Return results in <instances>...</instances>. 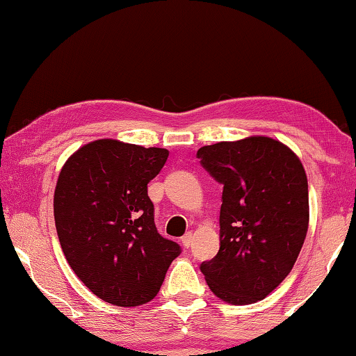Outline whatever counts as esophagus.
Wrapping results in <instances>:
<instances>
[{"label": "esophagus", "instance_id": "esophagus-1", "mask_svg": "<svg viewBox=\"0 0 356 356\" xmlns=\"http://www.w3.org/2000/svg\"><path fill=\"white\" fill-rule=\"evenodd\" d=\"M191 243H193V234L191 232L185 234V236L182 237V245L185 246V248H190Z\"/></svg>", "mask_w": 356, "mask_h": 356}]
</instances>
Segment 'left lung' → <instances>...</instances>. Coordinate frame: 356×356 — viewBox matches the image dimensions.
<instances>
[{
    "label": "left lung",
    "mask_w": 356,
    "mask_h": 356,
    "mask_svg": "<svg viewBox=\"0 0 356 356\" xmlns=\"http://www.w3.org/2000/svg\"><path fill=\"white\" fill-rule=\"evenodd\" d=\"M197 156L222 184L220 251L201 272L220 300L256 303L291 273L305 243V168L284 143L262 135L204 146Z\"/></svg>",
    "instance_id": "left-lung-1"
}]
</instances>
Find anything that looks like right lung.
Returning <instances> with one entry per match:
<instances>
[{
  "instance_id": "obj_1",
  "label": "right lung",
  "mask_w": 356,
  "mask_h": 356,
  "mask_svg": "<svg viewBox=\"0 0 356 356\" xmlns=\"http://www.w3.org/2000/svg\"><path fill=\"white\" fill-rule=\"evenodd\" d=\"M170 152L111 138L75 150L59 171L53 210L59 243L75 275L106 303H149L180 254L156 232L147 184Z\"/></svg>"
}]
</instances>
